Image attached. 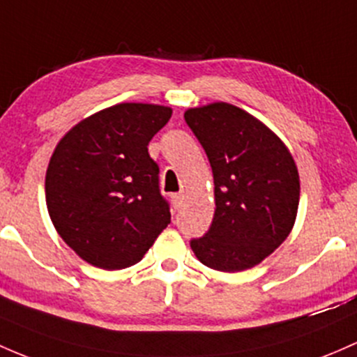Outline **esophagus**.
<instances>
[{"instance_id":"34e87169","label":"esophagus","mask_w":357,"mask_h":357,"mask_svg":"<svg viewBox=\"0 0 357 357\" xmlns=\"http://www.w3.org/2000/svg\"><path fill=\"white\" fill-rule=\"evenodd\" d=\"M183 200H185V195L183 193H172L171 195V202H172V207L178 210L183 205Z\"/></svg>"}]
</instances>
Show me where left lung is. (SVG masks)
I'll use <instances>...</instances> for the list:
<instances>
[{
	"label": "left lung",
	"instance_id": "obj_1",
	"mask_svg": "<svg viewBox=\"0 0 357 357\" xmlns=\"http://www.w3.org/2000/svg\"><path fill=\"white\" fill-rule=\"evenodd\" d=\"M185 119L207 152L215 213L208 232L190 243L219 272L261 264L294 227L299 174L282 140L267 125L227 102L190 107Z\"/></svg>",
	"mask_w": 357,
	"mask_h": 357
}]
</instances>
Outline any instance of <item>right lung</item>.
Here are the masks:
<instances>
[{"instance_id": "right-lung-1", "label": "right lung", "mask_w": 357, "mask_h": 357, "mask_svg": "<svg viewBox=\"0 0 357 357\" xmlns=\"http://www.w3.org/2000/svg\"><path fill=\"white\" fill-rule=\"evenodd\" d=\"M171 114L159 104H116L82 119L56 145L47 212L63 241L93 267L138 264L171 222L147 149Z\"/></svg>"}]
</instances>
